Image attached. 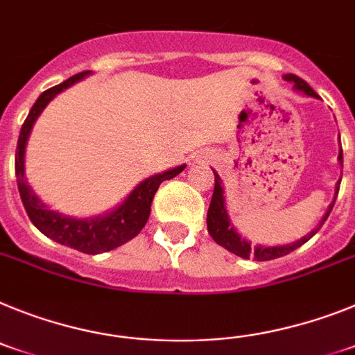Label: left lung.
<instances>
[{
    "label": "left lung",
    "mask_w": 355,
    "mask_h": 355,
    "mask_svg": "<svg viewBox=\"0 0 355 355\" xmlns=\"http://www.w3.org/2000/svg\"><path fill=\"white\" fill-rule=\"evenodd\" d=\"M286 82L293 84V89L298 92H304L307 96L318 98V94L311 89V85L307 84L306 80L298 78L297 75H284ZM338 162L343 168V152L340 150L338 153ZM214 171V169H212ZM340 182L341 178L336 184V191H334V200L331 202V205L327 207L325 214L322 216V220L320 223L311 230L307 236L300 237L297 241L293 243H286V245H277V246H264V245H252V241H248L246 237H243L241 234L237 232L236 227L230 221V216L227 212V202H225V189H223V182H221L220 175L214 171V193H212V200L211 205H209L207 211V230L211 234V237L214 239L216 243L223 248H227L229 252L236 254L237 257L243 259H254V261H271V259L282 257V255L291 254L293 250H297L298 246H302L304 243H307L314 234L318 232L322 229V225L325 223V220L331 214L332 207H334L336 196H338V191H340Z\"/></svg>",
    "instance_id": "left-lung-1"
}]
</instances>
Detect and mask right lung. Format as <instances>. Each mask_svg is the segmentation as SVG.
<instances>
[{"mask_svg": "<svg viewBox=\"0 0 355 355\" xmlns=\"http://www.w3.org/2000/svg\"><path fill=\"white\" fill-rule=\"evenodd\" d=\"M89 75H91V71L78 73V75L67 78L62 84L48 89L37 98V101L30 109V114L24 119L23 126H21L17 150H15V177H17V187H19L24 209H26L28 218L37 229L58 245L69 246V248H75V250L84 252V254L96 255L125 245L126 241H130L132 237H135L143 230L148 218H150L152 200L159 186L164 180L177 177L180 171H184L186 164L144 178L119 205H116L112 211L105 212V214L92 216V218H75V216L53 211L49 205H46L33 193L28 180H26V173H24V153H26L28 137L32 134L35 121L39 119L42 110L46 109V105L57 94H60L67 87L84 80Z\"/></svg>", "mask_w": 355, "mask_h": 355, "instance_id": "obj_1", "label": "right lung"}]
</instances>
